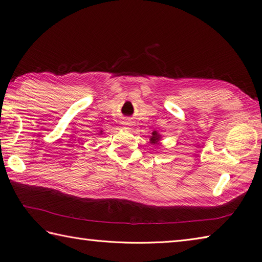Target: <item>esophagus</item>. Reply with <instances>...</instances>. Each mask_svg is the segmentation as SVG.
<instances>
[{
	"label": "esophagus",
	"mask_w": 262,
	"mask_h": 262,
	"mask_svg": "<svg viewBox=\"0 0 262 262\" xmlns=\"http://www.w3.org/2000/svg\"><path fill=\"white\" fill-rule=\"evenodd\" d=\"M131 125H132V123L130 121H124L123 122V129H130Z\"/></svg>",
	"instance_id": "1"
}]
</instances>
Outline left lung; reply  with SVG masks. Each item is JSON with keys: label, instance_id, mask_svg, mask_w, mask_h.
<instances>
[{"label": "left lung", "instance_id": "obj_1", "mask_svg": "<svg viewBox=\"0 0 262 262\" xmlns=\"http://www.w3.org/2000/svg\"><path fill=\"white\" fill-rule=\"evenodd\" d=\"M161 136L157 133V131H153L152 133V138H150V142H152L153 144H158V142H160Z\"/></svg>", "mask_w": 262, "mask_h": 262}]
</instances>
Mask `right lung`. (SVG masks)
<instances>
[{"instance_id":"right-lung-1","label":"right lung","mask_w":262,"mask_h":262,"mask_svg":"<svg viewBox=\"0 0 262 262\" xmlns=\"http://www.w3.org/2000/svg\"><path fill=\"white\" fill-rule=\"evenodd\" d=\"M101 132H102V131H100V133H101Z\"/></svg>"}]
</instances>
